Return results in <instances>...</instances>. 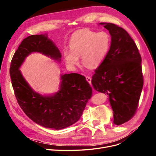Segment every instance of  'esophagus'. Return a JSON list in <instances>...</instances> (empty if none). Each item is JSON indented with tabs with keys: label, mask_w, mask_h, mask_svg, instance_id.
Masks as SVG:
<instances>
[{
	"label": "esophagus",
	"mask_w": 156,
	"mask_h": 156,
	"mask_svg": "<svg viewBox=\"0 0 156 156\" xmlns=\"http://www.w3.org/2000/svg\"><path fill=\"white\" fill-rule=\"evenodd\" d=\"M86 79H87V81L89 83H91V81H92V78L90 77H89V76H87V77H86Z\"/></svg>",
	"instance_id": "obj_1"
}]
</instances>
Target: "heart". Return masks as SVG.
Segmentation results:
<instances>
[{"mask_svg": "<svg viewBox=\"0 0 156 156\" xmlns=\"http://www.w3.org/2000/svg\"><path fill=\"white\" fill-rule=\"evenodd\" d=\"M111 44V36L105 31L79 30L71 37V50L64 51V58L68 64L74 66L78 64L79 56H82L83 63L86 66L95 68L105 59Z\"/></svg>", "mask_w": 156, "mask_h": 156, "instance_id": "b5f03b06", "label": "heart"}]
</instances>
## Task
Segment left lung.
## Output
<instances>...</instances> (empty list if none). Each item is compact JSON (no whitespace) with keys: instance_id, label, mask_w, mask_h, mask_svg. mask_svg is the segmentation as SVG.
<instances>
[{"instance_id":"left-lung-1","label":"left lung","mask_w":156,"mask_h":156,"mask_svg":"<svg viewBox=\"0 0 156 156\" xmlns=\"http://www.w3.org/2000/svg\"><path fill=\"white\" fill-rule=\"evenodd\" d=\"M111 36L109 51L94 70L92 84L97 91L107 94L113 110L114 123L131 120L138 108L144 79L142 58L127 32L111 23H101Z\"/></svg>"}]
</instances>
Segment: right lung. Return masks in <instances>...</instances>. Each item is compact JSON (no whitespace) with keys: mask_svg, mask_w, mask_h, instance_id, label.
I'll return each instance as SVG.
<instances>
[{"mask_svg":"<svg viewBox=\"0 0 156 156\" xmlns=\"http://www.w3.org/2000/svg\"><path fill=\"white\" fill-rule=\"evenodd\" d=\"M32 52L60 60L58 49L45 35H31L23 40L11 61L10 73L17 101L27 116L45 127L60 129L81 118L92 96L86 77L79 73L64 74L60 90L53 96H43L32 90L20 72V66Z\"/></svg>","mask_w":156,"mask_h":156,"instance_id":"right-lung-1","label":"right lung"}]
</instances>
